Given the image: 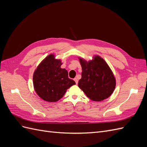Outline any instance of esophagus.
I'll use <instances>...</instances> for the list:
<instances>
[{
	"label": "esophagus",
	"instance_id": "1",
	"mask_svg": "<svg viewBox=\"0 0 147 147\" xmlns=\"http://www.w3.org/2000/svg\"><path fill=\"white\" fill-rule=\"evenodd\" d=\"M74 81L75 82V83H76V84H78V79H77V78H74Z\"/></svg>",
	"mask_w": 147,
	"mask_h": 147
}]
</instances>
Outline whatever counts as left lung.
Wrapping results in <instances>:
<instances>
[{
    "mask_svg": "<svg viewBox=\"0 0 147 147\" xmlns=\"http://www.w3.org/2000/svg\"><path fill=\"white\" fill-rule=\"evenodd\" d=\"M82 78L79 88L92 100H103L112 94L116 82L113 74L105 61L99 56L86 62L82 59Z\"/></svg>",
    "mask_w": 147,
    "mask_h": 147,
    "instance_id": "8db88e82",
    "label": "left lung"
}]
</instances>
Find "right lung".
<instances>
[{
    "label": "right lung",
    "mask_w": 147,
    "mask_h": 147,
    "mask_svg": "<svg viewBox=\"0 0 147 147\" xmlns=\"http://www.w3.org/2000/svg\"><path fill=\"white\" fill-rule=\"evenodd\" d=\"M60 60L49 55L38 66L33 76L34 86L44 100L56 102L63 97L67 90L75 82L68 77V72L61 69Z\"/></svg>",
    "instance_id": "right-lung-1"
}]
</instances>
